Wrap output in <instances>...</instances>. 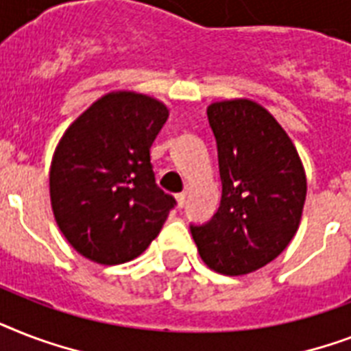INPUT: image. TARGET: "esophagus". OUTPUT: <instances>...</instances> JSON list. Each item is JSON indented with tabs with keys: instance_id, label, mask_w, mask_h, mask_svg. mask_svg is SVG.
Listing matches in <instances>:
<instances>
[{
	"instance_id": "esophagus-1",
	"label": "esophagus",
	"mask_w": 351,
	"mask_h": 351,
	"mask_svg": "<svg viewBox=\"0 0 351 351\" xmlns=\"http://www.w3.org/2000/svg\"><path fill=\"white\" fill-rule=\"evenodd\" d=\"M176 204H178V208H184V204H186V193H178L176 195Z\"/></svg>"
}]
</instances>
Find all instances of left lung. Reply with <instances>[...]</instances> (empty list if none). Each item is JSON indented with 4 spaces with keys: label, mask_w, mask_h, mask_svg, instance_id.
<instances>
[{
    "label": "left lung",
    "mask_w": 351,
    "mask_h": 351,
    "mask_svg": "<svg viewBox=\"0 0 351 351\" xmlns=\"http://www.w3.org/2000/svg\"><path fill=\"white\" fill-rule=\"evenodd\" d=\"M222 198L206 224H191L198 253L222 275H245L277 258L299 228L306 175L278 121L255 101L208 107Z\"/></svg>",
    "instance_id": "8db88e82"
}]
</instances>
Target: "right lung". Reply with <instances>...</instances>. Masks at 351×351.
Returning a JSON list of instances; mask_svg holds the SVG:
<instances>
[{
	"label": "right lung",
	"instance_id": "obj_1",
	"mask_svg": "<svg viewBox=\"0 0 351 351\" xmlns=\"http://www.w3.org/2000/svg\"><path fill=\"white\" fill-rule=\"evenodd\" d=\"M169 111L145 95L111 93L69 127L51 164L54 219L89 261L142 255L176 200L156 186L149 149Z\"/></svg>",
	"mask_w": 351,
	"mask_h": 351
}]
</instances>
